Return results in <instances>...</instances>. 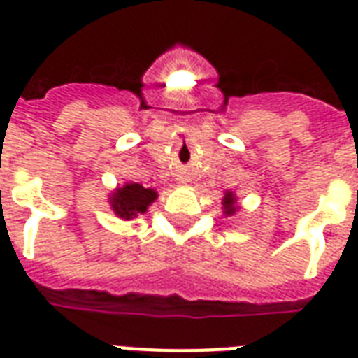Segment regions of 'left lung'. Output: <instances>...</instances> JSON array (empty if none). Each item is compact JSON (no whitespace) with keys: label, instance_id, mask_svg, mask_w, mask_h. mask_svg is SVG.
<instances>
[{"label":"left lung","instance_id":"1","mask_svg":"<svg viewBox=\"0 0 358 358\" xmlns=\"http://www.w3.org/2000/svg\"><path fill=\"white\" fill-rule=\"evenodd\" d=\"M238 210H239L238 196H236L234 191L227 189L224 191V196H223V213L227 215V217H229V215H234Z\"/></svg>","mask_w":358,"mask_h":358}]
</instances>
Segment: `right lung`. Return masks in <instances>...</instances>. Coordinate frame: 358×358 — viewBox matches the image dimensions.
Segmentation results:
<instances>
[{"label":"right lung","instance_id":"obj_1","mask_svg":"<svg viewBox=\"0 0 358 358\" xmlns=\"http://www.w3.org/2000/svg\"><path fill=\"white\" fill-rule=\"evenodd\" d=\"M157 199V191L152 187L128 182V184L119 185L117 189L109 195V206L115 212V215L124 221L135 219L146 213L148 206Z\"/></svg>","mask_w":358,"mask_h":358}]
</instances>
